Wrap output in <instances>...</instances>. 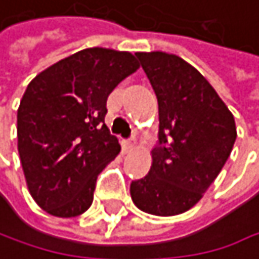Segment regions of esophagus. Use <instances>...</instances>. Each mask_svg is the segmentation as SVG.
Returning a JSON list of instances; mask_svg holds the SVG:
<instances>
[{"label": "esophagus", "instance_id": "esophagus-1", "mask_svg": "<svg viewBox=\"0 0 259 259\" xmlns=\"http://www.w3.org/2000/svg\"><path fill=\"white\" fill-rule=\"evenodd\" d=\"M134 147H135V140L124 141V143H122V149H124V152H125V153H127V152H131Z\"/></svg>", "mask_w": 259, "mask_h": 259}]
</instances>
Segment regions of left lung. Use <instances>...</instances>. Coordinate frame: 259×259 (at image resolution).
Masks as SVG:
<instances>
[{"instance_id": "left-lung-1", "label": "left lung", "mask_w": 259, "mask_h": 259, "mask_svg": "<svg viewBox=\"0 0 259 259\" xmlns=\"http://www.w3.org/2000/svg\"><path fill=\"white\" fill-rule=\"evenodd\" d=\"M159 106V146L146 178L131 184L138 209L159 217L193 208L226 164L237 127L211 83L188 62L164 51L137 53Z\"/></svg>"}]
</instances>
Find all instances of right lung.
<instances>
[{
    "label": "right lung",
    "instance_id": "obj_1",
    "mask_svg": "<svg viewBox=\"0 0 259 259\" xmlns=\"http://www.w3.org/2000/svg\"><path fill=\"white\" fill-rule=\"evenodd\" d=\"M140 68L128 51L86 48L39 72L18 107V152L28 191L71 219L94 199L97 176L121 146L104 124L109 94Z\"/></svg>",
    "mask_w": 259,
    "mask_h": 259
}]
</instances>
